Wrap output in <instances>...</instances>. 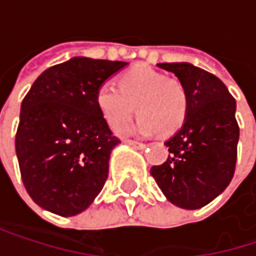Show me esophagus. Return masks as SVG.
Segmentation results:
<instances>
[{
	"label": "esophagus",
	"mask_w": 256,
	"mask_h": 256,
	"mask_svg": "<svg viewBox=\"0 0 256 256\" xmlns=\"http://www.w3.org/2000/svg\"><path fill=\"white\" fill-rule=\"evenodd\" d=\"M128 145H132V146H134V148H138V150H144L146 145L145 144H142V142H138V140H132V139H126L124 140Z\"/></svg>",
	"instance_id": "obj_1"
}]
</instances>
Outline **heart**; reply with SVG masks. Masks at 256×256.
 Segmentation results:
<instances>
[{"mask_svg": "<svg viewBox=\"0 0 256 256\" xmlns=\"http://www.w3.org/2000/svg\"><path fill=\"white\" fill-rule=\"evenodd\" d=\"M96 105L110 128L126 126L134 111L140 118L128 132L148 136L157 130L170 136L184 126L188 116V93L176 78L148 65H136L118 78V87L102 84Z\"/></svg>", "mask_w": 256, "mask_h": 256, "instance_id": "b5f03b06", "label": "heart"}]
</instances>
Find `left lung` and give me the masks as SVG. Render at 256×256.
I'll use <instances>...</instances> for the list:
<instances>
[{"instance_id": "1", "label": "left lung", "mask_w": 256, "mask_h": 256, "mask_svg": "<svg viewBox=\"0 0 256 256\" xmlns=\"http://www.w3.org/2000/svg\"><path fill=\"white\" fill-rule=\"evenodd\" d=\"M174 72L188 93L184 126L164 142L170 156L151 175L166 198L182 209H200L216 198L231 182L238 124L236 100L214 74L186 62L157 64Z\"/></svg>"}]
</instances>
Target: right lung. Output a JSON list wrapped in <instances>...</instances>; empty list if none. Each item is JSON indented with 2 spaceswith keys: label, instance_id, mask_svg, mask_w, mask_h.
Instances as JSON below:
<instances>
[{
  "label": "right lung",
  "instance_id": "right-lung-1",
  "mask_svg": "<svg viewBox=\"0 0 256 256\" xmlns=\"http://www.w3.org/2000/svg\"><path fill=\"white\" fill-rule=\"evenodd\" d=\"M128 62L72 58L46 70L20 106L16 154L28 194L60 216L86 210L120 144L96 105L98 88Z\"/></svg>",
  "mask_w": 256,
  "mask_h": 256
}]
</instances>
